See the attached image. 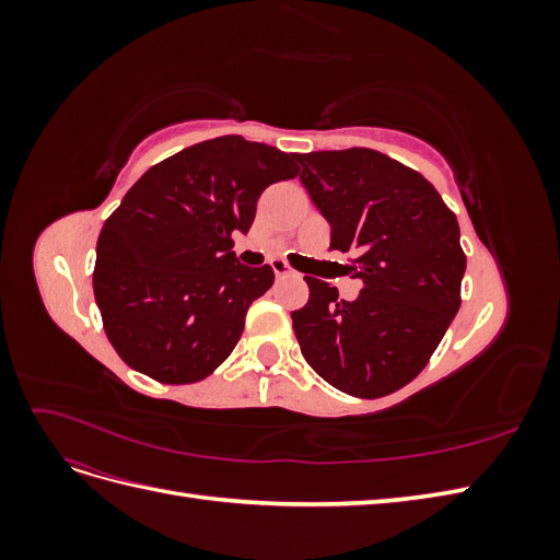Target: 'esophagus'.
Listing matches in <instances>:
<instances>
[{
  "mask_svg": "<svg viewBox=\"0 0 560 560\" xmlns=\"http://www.w3.org/2000/svg\"><path fill=\"white\" fill-rule=\"evenodd\" d=\"M270 268H273L276 278H296V276H299L296 270H292L282 259H273V261H270Z\"/></svg>",
  "mask_w": 560,
  "mask_h": 560,
  "instance_id": "34e87169",
  "label": "esophagus"
}]
</instances>
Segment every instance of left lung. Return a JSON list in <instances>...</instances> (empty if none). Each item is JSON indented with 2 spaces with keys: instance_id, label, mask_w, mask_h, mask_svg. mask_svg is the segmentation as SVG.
<instances>
[{
  "instance_id": "obj_1",
  "label": "left lung",
  "mask_w": 560,
  "mask_h": 560,
  "mask_svg": "<svg viewBox=\"0 0 560 560\" xmlns=\"http://www.w3.org/2000/svg\"><path fill=\"white\" fill-rule=\"evenodd\" d=\"M301 184L331 226V249L352 252L360 296L306 276L292 313L303 358L336 389L376 399L413 381L457 308L465 276L460 226L434 186L381 151L301 154Z\"/></svg>"
}]
</instances>
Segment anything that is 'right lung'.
Returning <instances> with one entry per match:
<instances>
[{"instance_id":"1","label":"right lung","mask_w":560,"mask_h":560,"mask_svg":"<svg viewBox=\"0 0 560 560\" xmlns=\"http://www.w3.org/2000/svg\"><path fill=\"white\" fill-rule=\"evenodd\" d=\"M296 154L224 135L182 149L132 184L97 238L95 303L128 366L161 383L210 376L241 341L270 266L231 252L266 186L299 173Z\"/></svg>"}]
</instances>
